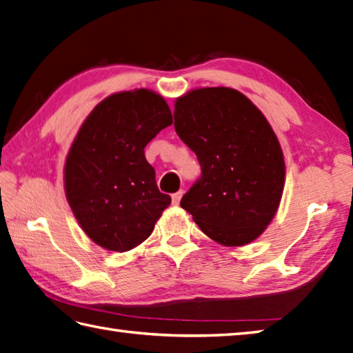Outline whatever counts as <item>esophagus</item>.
<instances>
[{
	"mask_svg": "<svg viewBox=\"0 0 353 353\" xmlns=\"http://www.w3.org/2000/svg\"><path fill=\"white\" fill-rule=\"evenodd\" d=\"M182 196H183V191H182V190H181V191H177V192H174V194L171 196V199H172V205H179V202H181Z\"/></svg>",
	"mask_w": 353,
	"mask_h": 353,
	"instance_id": "34e87169",
	"label": "esophagus"
}]
</instances>
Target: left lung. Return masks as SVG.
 Instances as JSON below:
<instances>
[{
    "label": "left lung",
    "instance_id": "1",
    "mask_svg": "<svg viewBox=\"0 0 353 353\" xmlns=\"http://www.w3.org/2000/svg\"><path fill=\"white\" fill-rule=\"evenodd\" d=\"M174 128L202 167L182 208L223 246L261 236L285 188L283 151L263 113L234 88H196L176 99Z\"/></svg>",
    "mask_w": 353,
    "mask_h": 353
}]
</instances>
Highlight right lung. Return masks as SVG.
I'll use <instances>...</instances> for the list:
<instances>
[{
	"label": "right lung",
	"mask_w": 353,
	"mask_h": 353,
	"mask_svg": "<svg viewBox=\"0 0 353 353\" xmlns=\"http://www.w3.org/2000/svg\"><path fill=\"white\" fill-rule=\"evenodd\" d=\"M171 123L162 96L137 88L99 102L76 134L64 165L65 197L82 231L103 250L141 245L171 203L143 153Z\"/></svg>",
	"instance_id": "add662e5"
}]
</instances>
